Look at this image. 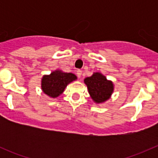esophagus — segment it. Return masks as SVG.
<instances>
[{
    "mask_svg": "<svg viewBox=\"0 0 158 158\" xmlns=\"http://www.w3.org/2000/svg\"><path fill=\"white\" fill-rule=\"evenodd\" d=\"M76 76H77L79 78H80L81 76H82V71L79 69L77 70V71H76Z\"/></svg>",
    "mask_w": 158,
    "mask_h": 158,
    "instance_id": "esophagus-1",
    "label": "esophagus"
}]
</instances>
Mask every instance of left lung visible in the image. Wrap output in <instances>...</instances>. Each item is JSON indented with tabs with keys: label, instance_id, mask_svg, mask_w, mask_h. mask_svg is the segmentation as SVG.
Here are the masks:
<instances>
[{
	"label": "left lung",
	"instance_id": "8db88e82",
	"mask_svg": "<svg viewBox=\"0 0 158 158\" xmlns=\"http://www.w3.org/2000/svg\"><path fill=\"white\" fill-rule=\"evenodd\" d=\"M84 82L88 87L91 98L96 103L107 101L114 89L112 82L107 80L106 76L99 73H95L90 77L85 78Z\"/></svg>",
	"mask_w": 158,
	"mask_h": 158
}]
</instances>
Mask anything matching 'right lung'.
Instances as JSON below:
<instances>
[{
    "label": "right lung",
    "instance_id": "obj_1",
    "mask_svg": "<svg viewBox=\"0 0 158 158\" xmlns=\"http://www.w3.org/2000/svg\"><path fill=\"white\" fill-rule=\"evenodd\" d=\"M77 77L73 73H63L61 70H56L50 75L44 76L41 87L45 94L52 98H56L61 95L67 85Z\"/></svg>",
    "mask_w": 158,
    "mask_h": 158
}]
</instances>
